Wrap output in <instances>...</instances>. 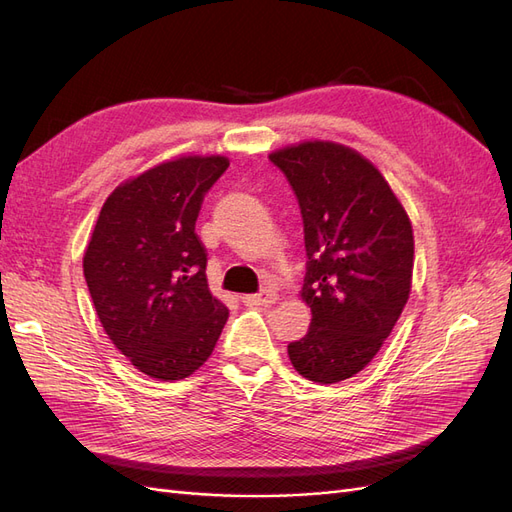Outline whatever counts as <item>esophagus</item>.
<instances>
[{"label":"esophagus","instance_id":"34e87169","mask_svg":"<svg viewBox=\"0 0 512 512\" xmlns=\"http://www.w3.org/2000/svg\"><path fill=\"white\" fill-rule=\"evenodd\" d=\"M277 301V292L275 290H260L256 294H245L243 303L250 307H260V305H273Z\"/></svg>","mask_w":512,"mask_h":512}]
</instances>
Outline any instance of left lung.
<instances>
[{
	"instance_id": "obj_1",
	"label": "left lung",
	"mask_w": 512,
	"mask_h": 512,
	"mask_svg": "<svg viewBox=\"0 0 512 512\" xmlns=\"http://www.w3.org/2000/svg\"><path fill=\"white\" fill-rule=\"evenodd\" d=\"M269 160L297 194L305 232L312 324L288 344L290 363L312 382H342L371 363L408 303L412 222L380 170L346 145L305 141Z\"/></svg>"
}]
</instances>
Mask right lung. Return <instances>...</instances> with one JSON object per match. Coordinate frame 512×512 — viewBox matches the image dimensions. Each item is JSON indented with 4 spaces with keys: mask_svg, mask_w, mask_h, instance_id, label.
Returning <instances> with one entry per match:
<instances>
[{
    "mask_svg": "<svg viewBox=\"0 0 512 512\" xmlns=\"http://www.w3.org/2000/svg\"><path fill=\"white\" fill-rule=\"evenodd\" d=\"M230 160L179 156L136 175L102 205L83 256L85 282L108 339L156 380L205 365L228 320L207 284L196 218Z\"/></svg>",
    "mask_w": 512,
    "mask_h": 512,
    "instance_id": "1",
    "label": "right lung"
}]
</instances>
